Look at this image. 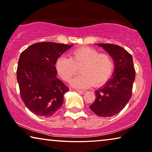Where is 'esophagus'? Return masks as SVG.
Wrapping results in <instances>:
<instances>
[{
    "mask_svg": "<svg viewBox=\"0 0 152 152\" xmlns=\"http://www.w3.org/2000/svg\"><path fill=\"white\" fill-rule=\"evenodd\" d=\"M77 91L79 93H80V94H84L85 93H86V91H82V90H77Z\"/></svg>",
    "mask_w": 152,
    "mask_h": 152,
    "instance_id": "obj_1",
    "label": "esophagus"
}]
</instances>
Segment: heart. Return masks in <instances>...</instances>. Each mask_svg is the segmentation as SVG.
<instances>
[{
    "label": "heart",
    "mask_w": 152,
    "mask_h": 152,
    "mask_svg": "<svg viewBox=\"0 0 152 152\" xmlns=\"http://www.w3.org/2000/svg\"><path fill=\"white\" fill-rule=\"evenodd\" d=\"M115 64L111 55L99 53L90 47H80L71 51L70 57H59L55 63L57 73L62 80L69 82L80 68L81 74L72 81L77 88H87L91 85L100 86L109 80L113 74Z\"/></svg>",
    "instance_id": "heart-1"
}]
</instances>
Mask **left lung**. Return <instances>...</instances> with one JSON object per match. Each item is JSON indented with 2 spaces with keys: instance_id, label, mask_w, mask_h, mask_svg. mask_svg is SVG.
<instances>
[{
  "instance_id": "left-lung-1",
  "label": "left lung",
  "mask_w": 152,
  "mask_h": 152,
  "mask_svg": "<svg viewBox=\"0 0 152 152\" xmlns=\"http://www.w3.org/2000/svg\"><path fill=\"white\" fill-rule=\"evenodd\" d=\"M97 45L111 55L115 67L111 78L95 91L96 98L90 109L98 116L107 118L119 113L129 101L136 71L132 55L123 48L110 43Z\"/></svg>"
}]
</instances>
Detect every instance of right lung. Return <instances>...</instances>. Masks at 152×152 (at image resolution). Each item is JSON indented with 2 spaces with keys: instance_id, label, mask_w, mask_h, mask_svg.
I'll return each mask as SVG.
<instances>
[{
  "instance_id": "right-lung-1",
  "label": "right lung",
  "mask_w": 152,
  "mask_h": 152,
  "mask_svg": "<svg viewBox=\"0 0 152 152\" xmlns=\"http://www.w3.org/2000/svg\"><path fill=\"white\" fill-rule=\"evenodd\" d=\"M72 45L37 43L20 54L16 71L20 95L35 115L50 117L63 104L64 95L69 89L57 77L55 63Z\"/></svg>"
}]
</instances>
